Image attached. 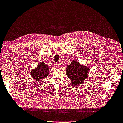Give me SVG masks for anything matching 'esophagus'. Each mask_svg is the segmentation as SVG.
<instances>
[{"label": "esophagus", "mask_w": 123, "mask_h": 123, "mask_svg": "<svg viewBox=\"0 0 123 123\" xmlns=\"http://www.w3.org/2000/svg\"><path fill=\"white\" fill-rule=\"evenodd\" d=\"M56 67H57L58 68H61V65H60V63H56Z\"/></svg>", "instance_id": "obj_1"}]
</instances>
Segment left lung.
Returning a JSON list of instances; mask_svg holds the SVG:
<instances>
[{
  "label": "left lung",
  "mask_w": 123,
  "mask_h": 123,
  "mask_svg": "<svg viewBox=\"0 0 123 123\" xmlns=\"http://www.w3.org/2000/svg\"><path fill=\"white\" fill-rule=\"evenodd\" d=\"M89 71V67L80 64L77 60L72 61L66 70L67 76L73 86H78L86 81Z\"/></svg>",
  "instance_id": "obj_1"
}]
</instances>
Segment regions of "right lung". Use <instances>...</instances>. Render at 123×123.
I'll list each match as a JSON object with an SVG mask.
<instances>
[{"instance_id": "add662e5", "label": "right lung", "mask_w": 123, "mask_h": 123, "mask_svg": "<svg viewBox=\"0 0 123 123\" xmlns=\"http://www.w3.org/2000/svg\"><path fill=\"white\" fill-rule=\"evenodd\" d=\"M49 73V67L44 62H40L37 68L31 71V77L35 79L36 82L43 83L42 79L46 78Z\"/></svg>"}]
</instances>
